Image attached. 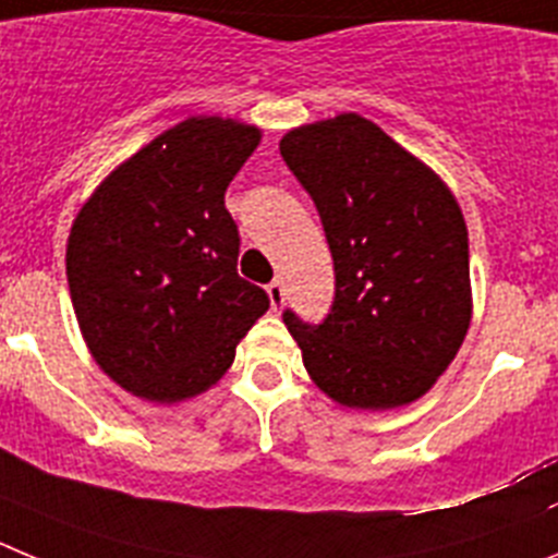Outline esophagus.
I'll list each match as a JSON object with an SVG mask.
<instances>
[{
  "label": "esophagus",
  "mask_w": 558,
  "mask_h": 558,
  "mask_svg": "<svg viewBox=\"0 0 558 558\" xmlns=\"http://www.w3.org/2000/svg\"><path fill=\"white\" fill-rule=\"evenodd\" d=\"M267 294H269V303H272V308H283V300H286V291H283V283L280 280H272V283L267 286Z\"/></svg>",
  "instance_id": "1"
}]
</instances>
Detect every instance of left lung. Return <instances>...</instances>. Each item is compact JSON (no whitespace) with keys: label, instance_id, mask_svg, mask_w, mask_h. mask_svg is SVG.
Here are the masks:
<instances>
[{"label":"left lung","instance_id":"8db88e82","mask_svg":"<svg viewBox=\"0 0 558 558\" xmlns=\"http://www.w3.org/2000/svg\"><path fill=\"white\" fill-rule=\"evenodd\" d=\"M280 155L333 255L336 298L323 323L283 311L311 380L348 409L414 403L456 359L473 316L459 203L359 113L289 130Z\"/></svg>","mask_w":558,"mask_h":558}]
</instances>
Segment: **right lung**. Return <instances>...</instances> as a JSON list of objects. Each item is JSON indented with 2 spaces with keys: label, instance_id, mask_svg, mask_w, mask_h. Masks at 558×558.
<instances>
[{
  "label": "right lung",
  "instance_id": "add662e5",
  "mask_svg": "<svg viewBox=\"0 0 558 558\" xmlns=\"http://www.w3.org/2000/svg\"><path fill=\"white\" fill-rule=\"evenodd\" d=\"M260 130L192 117L119 163L80 208L66 278L83 339L135 398L180 403L217 384L269 298L239 278L230 180Z\"/></svg>",
  "mask_w": 558,
  "mask_h": 558
}]
</instances>
